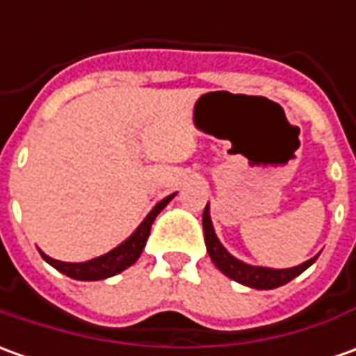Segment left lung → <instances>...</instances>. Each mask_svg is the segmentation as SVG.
I'll return each instance as SVG.
<instances>
[{
	"label": "left lung",
	"instance_id": "left-lung-1",
	"mask_svg": "<svg viewBox=\"0 0 356 356\" xmlns=\"http://www.w3.org/2000/svg\"><path fill=\"white\" fill-rule=\"evenodd\" d=\"M202 228H204V243H207V251H209L210 259L212 263L218 267L226 277L232 280H236L239 284H245L249 289L257 290H270L277 289L286 284L292 279H296L298 275H302L304 270L310 267L314 261L318 259L312 257L306 263H302L298 267H290V269H269V267H253L248 265L243 261L236 259L234 255H229L226 248L220 243V239L216 238V232L212 226V220H210V209L209 204L204 207L202 212Z\"/></svg>",
	"mask_w": 356,
	"mask_h": 356
}]
</instances>
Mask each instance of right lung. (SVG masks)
<instances>
[{"instance_id":"1","label":"right lung","mask_w":356,"mask_h":356,"mask_svg":"<svg viewBox=\"0 0 356 356\" xmlns=\"http://www.w3.org/2000/svg\"><path fill=\"white\" fill-rule=\"evenodd\" d=\"M173 197H175V193L165 197L163 200H159L158 204L152 209V212L144 218V222L138 226L136 232H134L127 241H122L118 248H115L113 251H108L105 255H101V257L86 261V263H64V261H56L52 259V257H48L42 251H40V255H42V259H44L46 263H50L54 269L60 270V273H64L70 279L103 280L108 279V277H115V275L122 273V270L128 269L130 265L136 263L138 257H140V253H142V249L146 245L147 238H149V229H152L154 220H156V216H158L161 210L168 207V202Z\"/></svg>"}]
</instances>
